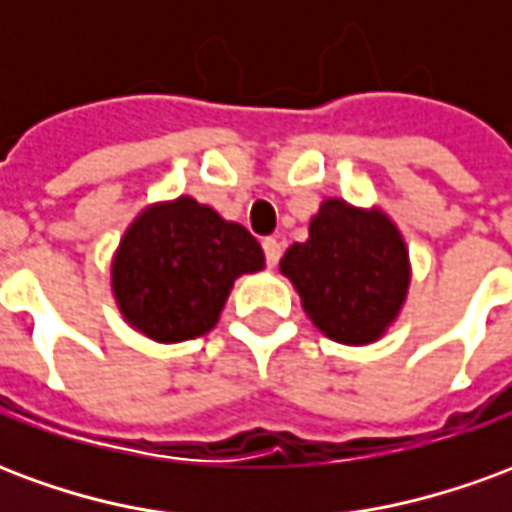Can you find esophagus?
I'll use <instances>...</instances> for the list:
<instances>
[{
  "instance_id": "obj_1",
  "label": "esophagus",
  "mask_w": 512,
  "mask_h": 512,
  "mask_svg": "<svg viewBox=\"0 0 512 512\" xmlns=\"http://www.w3.org/2000/svg\"><path fill=\"white\" fill-rule=\"evenodd\" d=\"M263 252H266L268 266H277L279 257H282V241H279L277 235H271V238L263 241Z\"/></svg>"
}]
</instances>
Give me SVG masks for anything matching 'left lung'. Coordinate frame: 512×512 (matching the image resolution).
I'll use <instances>...</instances> for the list:
<instances>
[{
  "mask_svg": "<svg viewBox=\"0 0 512 512\" xmlns=\"http://www.w3.org/2000/svg\"><path fill=\"white\" fill-rule=\"evenodd\" d=\"M312 326L343 345L378 343L408 299L411 257L395 219L326 197L310 235L279 260Z\"/></svg>",
  "mask_w": 512,
  "mask_h": 512,
  "instance_id": "8db88e82",
  "label": "left lung"
}]
</instances>
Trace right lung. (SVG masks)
<instances>
[{"label": "right lung", "mask_w": 512, "mask_h": 512, "mask_svg": "<svg viewBox=\"0 0 512 512\" xmlns=\"http://www.w3.org/2000/svg\"><path fill=\"white\" fill-rule=\"evenodd\" d=\"M263 268L266 255L244 224L180 194L136 213L109 277L123 321L156 343L175 345L211 332L235 279Z\"/></svg>", "instance_id": "right-lung-1"}]
</instances>
